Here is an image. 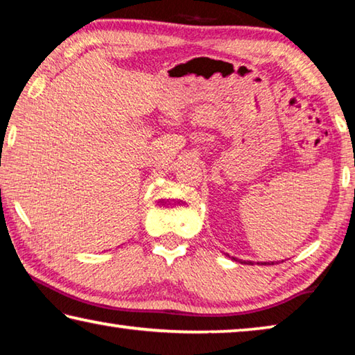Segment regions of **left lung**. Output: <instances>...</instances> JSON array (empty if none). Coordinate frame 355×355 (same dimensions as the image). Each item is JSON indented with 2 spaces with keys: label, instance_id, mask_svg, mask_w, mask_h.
Returning a JSON list of instances; mask_svg holds the SVG:
<instances>
[{
  "label": "left lung",
  "instance_id": "left-lung-1",
  "mask_svg": "<svg viewBox=\"0 0 355 355\" xmlns=\"http://www.w3.org/2000/svg\"><path fill=\"white\" fill-rule=\"evenodd\" d=\"M233 260H235V258H233ZM243 263V261H241ZM263 264H268V263H263Z\"/></svg>",
  "mask_w": 355,
  "mask_h": 355
}]
</instances>
